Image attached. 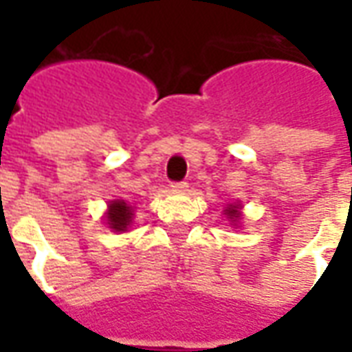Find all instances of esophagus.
<instances>
[{
    "instance_id": "esophagus-1",
    "label": "esophagus",
    "mask_w": 352,
    "mask_h": 352,
    "mask_svg": "<svg viewBox=\"0 0 352 352\" xmlns=\"http://www.w3.org/2000/svg\"><path fill=\"white\" fill-rule=\"evenodd\" d=\"M173 192H186L188 190V183L186 181H179V183H171Z\"/></svg>"
}]
</instances>
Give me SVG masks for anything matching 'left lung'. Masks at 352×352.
Listing matches in <instances>:
<instances>
[{"instance_id":"left-lung-1","label":"left lung","mask_w":352,"mask_h":352,"mask_svg":"<svg viewBox=\"0 0 352 352\" xmlns=\"http://www.w3.org/2000/svg\"><path fill=\"white\" fill-rule=\"evenodd\" d=\"M226 217H228L230 221L236 222L237 219H239V213H237V206H230L228 209H226Z\"/></svg>"}]
</instances>
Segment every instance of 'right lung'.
Instances as JSON below:
<instances>
[{
  "label": "right lung",
  "mask_w": 352,
  "mask_h": 352,
  "mask_svg": "<svg viewBox=\"0 0 352 352\" xmlns=\"http://www.w3.org/2000/svg\"><path fill=\"white\" fill-rule=\"evenodd\" d=\"M131 207L126 201H113L109 204L107 224L116 232H126L131 222Z\"/></svg>",
  "instance_id": "1"
}]
</instances>
